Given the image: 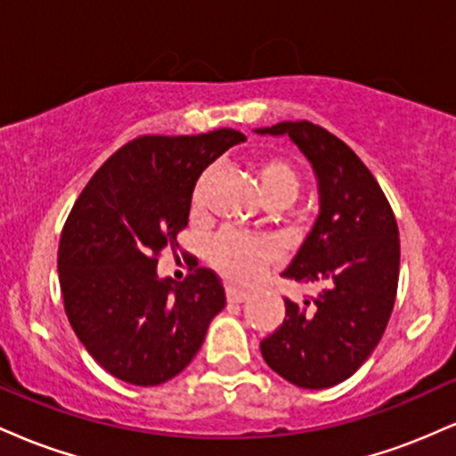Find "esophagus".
<instances>
[{
    "label": "esophagus",
    "mask_w": 456,
    "mask_h": 456,
    "mask_svg": "<svg viewBox=\"0 0 456 456\" xmlns=\"http://www.w3.org/2000/svg\"><path fill=\"white\" fill-rule=\"evenodd\" d=\"M248 294L242 289H235V287H227V300L229 302H246L248 300Z\"/></svg>",
    "instance_id": "esophagus-1"
}]
</instances>
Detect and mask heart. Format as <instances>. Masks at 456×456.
<instances>
[{
  "instance_id": "1",
  "label": "heart",
  "mask_w": 456,
  "mask_h": 456,
  "mask_svg": "<svg viewBox=\"0 0 456 456\" xmlns=\"http://www.w3.org/2000/svg\"><path fill=\"white\" fill-rule=\"evenodd\" d=\"M255 171H257V184L265 203L289 206L300 195L302 175L291 160L282 159V156H264ZM208 182H210V174H203L192 186V214L203 212ZM208 259L224 279L238 282V285H250L270 270L272 261H274V250L264 240L250 238V235L233 232V229H224L214 235L208 244Z\"/></svg>"
}]
</instances>
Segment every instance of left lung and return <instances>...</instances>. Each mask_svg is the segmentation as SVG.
I'll return each mask as SVG.
<instances>
[{
	"mask_svg": "<svg viewBox=\"0 0 456 456\" xmlns=\"http://www.w3.org/2000/svg\"><path fill=\"white\" fill-rule=\"evenodd\" d=\"M257 133L289 134L315 169L322 212L282 276L326 282L305 305L285 297V319L261 341V355L297 388H330L352 378L388 326L399 285V227L375 175L337 134L308 119Z\"/></svg>",
	"mask_w": 456,
	"mask_h": 456,
	"instance_id": "left-lung-1",
	"label": "left lung"
}]
</instances>
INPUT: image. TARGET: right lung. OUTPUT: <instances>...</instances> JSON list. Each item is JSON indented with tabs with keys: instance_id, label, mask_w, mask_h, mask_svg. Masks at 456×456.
<instances>
[{
	"instance_id": "obj_1",
	"label": "right lung",
	"mask_w": 456,
	"mask_h": 456,
	"mask_svg": "<svg viewBox=\"0 0 456 456\" xmlns=\"http://www.w3.org/2000/svg\"><path fill=\"white\" fill-rule=\"evenodd\" d=\"M244 139L221 128L128 141L92 175L68 214L57 250L66 315L113 378L133 386L175 378L224 308L216 272L195 265L174 282L160 281L156 265L162 250L175 253L199 175Z\"/></svg>"
}]
</instances>
